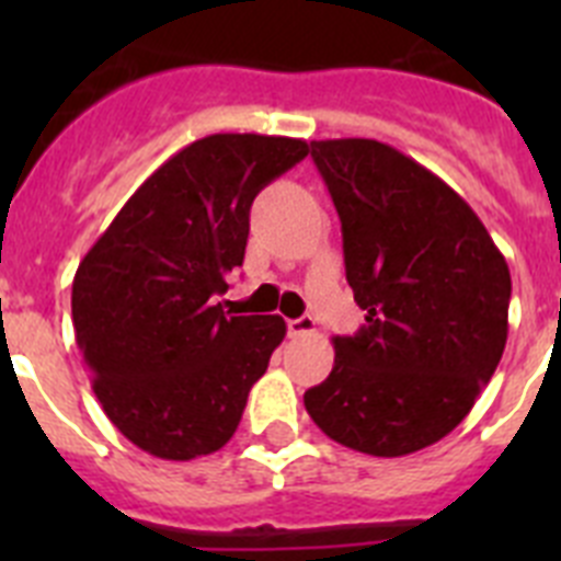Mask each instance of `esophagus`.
<instances>
[{
  "mask_svg": "<svg viewBox=\"0 0 561 561\" xmlns=\"http://www.w3.org/2000/svg\"><path fill=\"white\" fill-rule=\"evenodd\" d=\"M317 323H314V317L304 314V317H297V320H289V336H306V334H314Z\"/></svg>",
  "mask_w": 561,
  "mask_h": 561,
  "instance_id": "obj_1",
  "label": "esophagus"
}]
</instances>
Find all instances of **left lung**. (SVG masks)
I'll list each match as a JSON object with an SVG mask.
<instances>
[{"label":"left lung","mask_w":561,"mask_h":561,"mask_svg":"<svg viewBox=\"0 0 561 561\" xmlns=\"http://www.w3.org/2000/svg\"><path fill=\"white\" fill-rule=\"evenodd\" d=\"M311 157L368 325L334 336V368L304 404L342 447L419 453L458 427L497 370L512 272L478 213L408 153L345 137L314 140Z\"/></svg>","instance_id":"1"}]
</instances>
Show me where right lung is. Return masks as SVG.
Wrapping results in <instances>:
<instances>
[{"instance_id": "obj_1", "label": "right lung", "mask_w": 561, "mask_h": 561, "mask_svg": "<svg viewBox=\"0 0 561 561\" xmlns=\"http://www.w3.org/2000/svg\"><path fill=\"white\" fill-rule=\"evenodd\" d=\"M309 153L270 134H210L134 191L83 255L72 325L103 413L162 460L221 449L284 342L277 314H225L257 191Z\"/></svg>"}]
</instances>
